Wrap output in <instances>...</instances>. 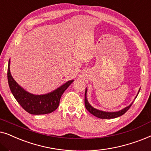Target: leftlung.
Wrapping results in <instances>:
<instances>
[{
  "mask_svg": "<svg viewBox=\"0 0 151 151\" xmlns=\"http://www.w3.org/2000/svg\"><path fill=\"white\" fill-rule=\"evenodd\" d=\"M139 91H140V88L139 90L138 91V93L137 96L135 97V98H137V96H138V93H139ZM86 93H87V88H86L85 95H84V104H85L86 109H87V111L90 113H91V114L93 115L94 116H96L100 119H113V118H116V117L121 116V115L124 114V113L129 110L130 107L131 106V105L133 104L134 100H135V98L134 99V100L131 102V104L129 105V106L127 107H125V108H124L123 109H122V110H119L118 111H114V112H109V111H104L99 110V109H97L96 108H94V107H93L88 102L87 98H86Z\"/></svg>",
  "mask_w": 151,
  "mask_h": 151,
  "instance_id": "obj_1",
  "label": "left lung"
}]
</instances>
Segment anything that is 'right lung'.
Wrapping results in <instances>:
<instances>
[{
  "label": "right lung",
  "mask_w": 151,
  "mask_h": 151,
  "mask_svg": "<svg viewBox=\"0 0 151 151\" xmlns=\"http://www.w3.org/2000/svg\"><path fill=\"white\" fill-rule=\"evenodd\" d=\"M7 80L12 93L27 112L32 115H44L56 110L62 95L74 80H69L48 93L35 95L27 91L12 77L10 72V59L7 68Z\"/></svg>",
  "instance_id": "1"
}]
</instances>
